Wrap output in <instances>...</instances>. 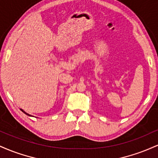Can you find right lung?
I'll return each mask as SVG.
<instances>
[{"instance_id": "add662e5", "label": "right lung", "mask_w": 158, "mask_h": 158, "mask_svg": "<svg viewBox=\"0 0 158 158\" xmlns=\"http://www.w3.org/2000/svg\"><path fill=\"white\" fill-rule=\"evenodd\" d=\"M21 111H23V113H24V114H27V115H29V116H30V114H27V113H26V112H25V111H24V110H23L22 109H21Z\"/></svg>"}]
</instances>
